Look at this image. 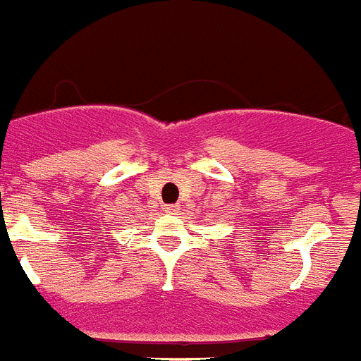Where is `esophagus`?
Wrapping results in <instances>:
<instances>
[{
  "mask_svg": "<svg viewBox=\"0 0 361 361\" xmlns=\"http://www.w3.org/2000/svg\"><path fill=\"white\" fill-rule=\"evenodd\" d=\"M166 213H171V215H175V213H178V206H175V204H170V206H166Z\"/></svg>",
  "mask_w": 361,
  "mask_h": 361,
  "instance_id": "esophagus-1",
  "label": "esophagus"
}]
</instances>
